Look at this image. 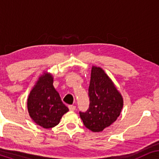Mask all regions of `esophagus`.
<instances>
[{
	"mask_svg": "<svg viewBox=\"0 0 159 159\" xmlns=\"http://www.w3.org/2000/svg\"><path fill=\"white\" fill-rule=\"evenodd\" d=\"M68 107H69V109L70 110V111H75L76 109V106H75L69 105Z\"/></svg>",
	"mask_w": 159,
	"mask_h": 159,
	"instance_id": "obj_1",
	"label": "esophagus"
}]
</instances>
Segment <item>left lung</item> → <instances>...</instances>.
Here are the masks:
<instances>
[{"mask_svg":"<svg viewBox=\"0 0 159 159\" xmlns=\"http://www.w3.org/2000/svg\"><path fill=\"white\" fill-rule=\"evenodd\" d=\"M89 108L80 111L84 125L94 132H102L114 122L123 108V98L114 82L101 67L93 66L91 70Z\"/></svg>","mask_w":159,"mask_h":159,"instance_id":"obj_1","label":"left lung"}]
</instances>
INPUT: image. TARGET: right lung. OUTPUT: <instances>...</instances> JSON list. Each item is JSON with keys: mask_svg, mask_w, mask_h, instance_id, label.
<instances>
[{"mask_svg": "<svg viewBox=\"0 0 159 159\" xmlns=\"http://www.w3.org/2000/svg\"><path fill=\"white\" fill-rule=\"evenodd\" d=\"M53 83V76L44 72L30 91L27 99L30 117L37 125L45 129L58 125L63 115L69 111Z\"/></svg>", "mask_w": 159, "mask_h": 159, "instance_id": "obj_1", "label": "right lung"}]
</instances>
